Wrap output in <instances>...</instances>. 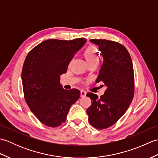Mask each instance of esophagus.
Returning <instances> with one entry per match:
<instances>
[{
	"mask_svg": "<svg viewBox=\"0 0 158 158\" xmlns=\"http://www.w3.org/2000/svg\"><path fill=\"white\" fill-rule=\"evenodd\" d=\"M80 96H81V97H85L86 96V92L85 91H83V90H81V92H80Z\"/></svg>",
	"mask_w": 158,
	"mask_h": 158,
	"instance_id": "1",
	"label": "esophagus"
}]
</instances>
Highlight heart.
I'll return each instance as SVG.
<instances>
[{
  "instance_id": "heart-1",
  "label": "heart",
  "mask_w": 158,
  "mask_h": 158,
  "mask_svg": "<svg viewBox=\"0 0 158 158\" xmlns=\"http://www.w3.org/2000/svg\"><path fill=\"white\" fill-rule=\"evenodd\" d=\"M83 57L88 64L94 62H98L99 56L98 49L94 46L88 47L83 52Z\"/></svg>"
}]
</instances>
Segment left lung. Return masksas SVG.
Returning a JSON list of instances; mask_svg holds the SVG:
<instances>
[{"label": "left lung", "instance_id": "8db88e82", "mask_svg": "<svg viewBox=\"0 0 158 158\" xmlns=\"http://www.w3.org/2000/svg\"><path fill=\"white\" fill-rule=\"evenodd\" d=\"M98 46L103 63L96 82L106 87L104 95L88 93L92 100L86 112L89 122L97 129H105L117 122L128 109L135 92L132 59L126 48L119 43L105 39H91Z\"/></svg>", "mask_w": 158, "mask_h": 158}]
</instances>
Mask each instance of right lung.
Masks as SVG:
<instances>
[{
	"label": "right lung",
	"instance_id": "right-lung-1",
	"mask_svg": "<svg viewBox=\"0 0 158 158\" xmlns=\"http://www.w3.org/2000/svg\"><path fill=\"white\" fill-rule=\"evenodd\" d=\"M86 41L84 38L48 39L26 56L22 71L25 100L36 118L46 126L61 125L70 106L79 98V89H63L60 80L75 53Z\"/></svg>",
	"mask_w": 158,
	"mask_h": 158
}]
</instances>
